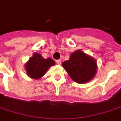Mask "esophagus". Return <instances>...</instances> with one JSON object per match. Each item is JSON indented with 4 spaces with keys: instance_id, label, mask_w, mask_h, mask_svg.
<instances>
[{
    "instance_id": "esophagus-1",
    "label": "esophagus",
    "mask_w": 121,
    "mask_h": 121,
    "mask_svg": "<svg viewBox=\"0 0 121 121\" xmlns=\"http://www.w3.org/2000/svg\"><path fill=\"white\" fill-rule=\"evenodd\" d=\"M55 62H56V64H58V65H60V64H61V60H56V61H55Z\"/></svg>"
}]
</instances>
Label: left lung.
I'll list each match as a JSON object with an SVG mask.
<instances>
[{"instance_id": "8db88e82", "label": "left lung", "mask_w": 121, "mask_h": 121, "mask_svg": "<svg viewBox=\"0 0 121 121\" xmlns=\"http://www.w3.org/2000/svg\"><path fill=\"white\" fill-rule=\"evenodd\" d=\"M70 78L77 83L90 81L96 73V62L92 57L77 50L71 54L70 59L62 63Z\"/></svg>"}]
</instances>
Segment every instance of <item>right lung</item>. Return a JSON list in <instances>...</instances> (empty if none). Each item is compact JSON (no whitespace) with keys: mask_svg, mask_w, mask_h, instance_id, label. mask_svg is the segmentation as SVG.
I'll use <instances>...</instances> for the list:
<instances>
[{"mask_svg":"<svg viewBox=\"0 0 121 121\" xmlns=\"http://www.w3.org/2000/svg\"><path fill=\"white\" fill-rule=\"evenodd\" d=\"M55 61L51 58L44 59L39 54L35 53L32 57L25 64V69L29 77L38 79L46 74L47 70L55 65Z\"/></svg>","mask_w":121,"mask_h":121,"instance_id":"obj_1","label":"right lung"}]
</instances>
